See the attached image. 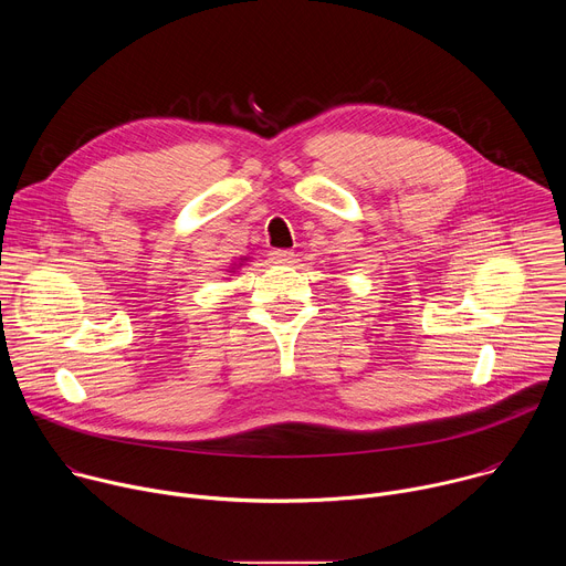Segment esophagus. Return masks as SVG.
<instances>
[{
    "label": "esophagus",
    "instance_id": "34e87169",
    "mask_svg": "<svg viewBox=\"0 0 566 566\" xmlns=\"http://www.w3.org/2000/svg\"><path fill=\"white\" fill-rule=\"evenodd\" d=\"M271 255H273V260L280 262V264H293V262H295V253H293V251H273Z\"/></svg>",
    "mask_w": 566,
    "mask_h": 566
}]
</instances>
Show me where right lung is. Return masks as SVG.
Segmentation results:
<instances>
[{"instance_id":"1","label":"right lung","mask_w":566,"mask_h":566,"mask_svg":"<svg viewBox=\"0 0 566 566\" xmlns=\"http://www.w3.org/2000/svg\"><path fill=\"white\" fill-rule=\"evenodd\" d=\"M241 262H244V260H241ZM239 266H241V264H234V266H232V273H234V269H239Z\"/></svg>"}]
</instances>
